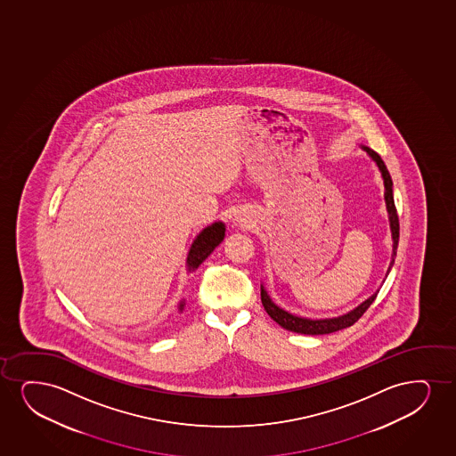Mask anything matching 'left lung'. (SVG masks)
<instances>
[{
    "instance_id": "8db88e82",
    "label": "left lung",
    "mask_w": 456,
    "mask_h": 456,
    "mask_svg": "<svg viewBox=\"0 0 456 456\" xmlns=\"http://www.w3.org/2000/svg\"><path fill=\"white\" fill-rule=\"evenodd\" d=\"M362 150L369 154L376 165L379 167L382 179H384V199H386L387 211H388V220H390V230H392L393 239V253L392 262L387 270V276L392 270L393 264H395V256H396V249H398L399 242V219L398 213H396V207H395V199H393V182L390 177V173L387 169L386 163L382 162L379 154L373 150H370L367 146H362ZM386 276V277H387ZM379 291H376L373 296H370L369 299L363 300L361 305L356 306L352 312L342 314L338 317H329V319H308V317L296 316L291 313L285 312L281 306H277L273 302L272 297L266 293L264 285H260V299H262V305L268 313V316L272 317L274 322L279 323L282 329L294 331V333H300V335H329V333H335L339 330L352 327L353 323L358 322L359 317L362 316L363 313L369 310V306L373 304Z\"/></svg>"
}]
</instances>
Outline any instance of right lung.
Segmentation results:
<instances>
[{"label": "right lung", "mask_w": 456, "mask_h": 456, "mask_svg": "<svg viewBox=\"0 0 456 456\" xmlns=\"http://www.w3.org/2000/svg\"><path fill=\"white\" fill-rule=\"evenodd\" d=\"M224 237H225V225L222 222H214L213 225L207 226L191 245L188 259H186L188 270L194 272L197 266L200 265L203 260L213 253L214 248L224 240ZM183 306L184 300H182L179 305L180 312L183 310Z\"/></svg>", "instance_id": "right-lung-1"}]
</instances>
